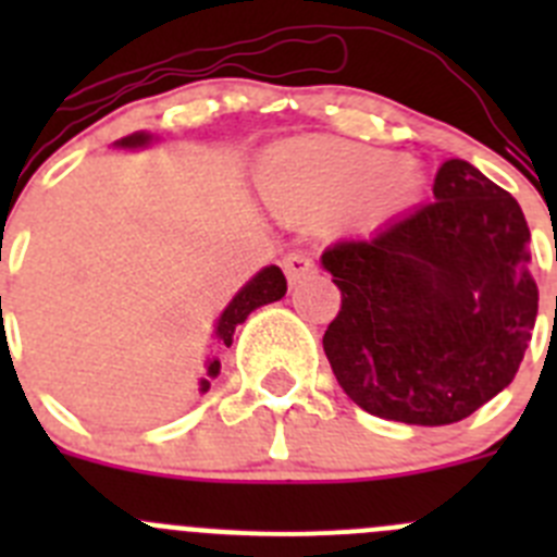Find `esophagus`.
<instances>
[{
	"instance_id": "esophagus-1",
	"label": "esophagus",
	"mask_w": 557,
	"mask_h": 557,
	"mask_svg": "<svg viewBox=\"0 0 557 557\" xmlns=\"http://www.w3.org/2000/svg\"><path fill=\"white\" fill-rule=\"evenodd\" d=\"M282 268L284 273H287L289 284H298L314 270V256L307 253V250H293V253L284 256Z\"/></svg>"
}]
</instances>
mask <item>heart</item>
Returning <instances> with one entry per match:
<instances>
[{"label": "heart", "instance_id": "heart-1", "mask_svg": "<svg viewBox=\"0 0 557 557\" xmlns=\"http://www.w3.org/2000/svg\"><path fill=\"white\" fill-rule=\"evenodd\" d=\"M379 184V206L416 198L421 178L401 159L332 139H293L273 147L262 186L275 206L289 211H337Z\"/></svg>", "mask_w": 557, "mask_h": 557}]
</instances>
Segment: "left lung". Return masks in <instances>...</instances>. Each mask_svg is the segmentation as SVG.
Listing matches in <instances>:
<instances>
[{
	"label": "left lung",
	"mask_w": 557,
	"mask_h": 557,
	"mask_svg": "<svg viewBox=\"0 0 557 557\" xmlns=\"http://www.w3.org/2000/svg\"><path fill=\"white\" fill-rule=\"evenodd\" d=\"M432 195L321 256L343 298L323 334L339 387L371 416L418 426L455 424L505 391L539 314L513 195L462 159L444 161Z\"/></svg>",
	"instance_id": "left-lung-1"
}]
</instances>
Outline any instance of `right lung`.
Instances as JSON below:
<instances>
[{
	"label": "right lung",
	"mask_w": 557,
	"mask_h": 557,
	"mask_svg": "<svg viewBox=\"0 0 557 557\" xmlns=\"http://www.w3.org/2000/svg\"><path fill=\"white\" fill-rule=\"evenodd\" d=\"M150 139H152L150 133H133V136H125V139L116 141V147H145ZM284 293H287V278H284L282 268L270 264V268L259 270V273H256L253 278H250V282L234 295V301L223 309L218 329H214V337H218L223 346H231V343H234V329L239 326V323H243L253 309L278 301V298H284ZM218 373H220V359L211 357L209 362H206V376L200 379V393L209 391L211 379L218 376Z\"/></svg>",
	"instance_id": "right-lung-1"
}]
</instances>
